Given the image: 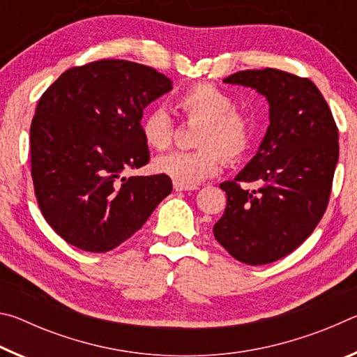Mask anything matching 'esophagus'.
<instances>
[{
    "instance_id": "1",
    "label": "esophagus",
    "mask_w": 357,
    "mask_h": 357,
    "mask_svg": "<svg viewBox=\"0 0 357 357\" xmlns=\"http://www.w3.org/2000/svg\"><path fill=\"white\" fill-rule=\"evenodd\" d=\"M173 187L176 192H183V190H195L198 189L197 185H185V184H179V183H173Z\"/></svg>"
}]
</instances>
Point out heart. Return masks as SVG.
<instances>
[{
    "label": "heart",
    "mask_w": 357,
    "mask_h": 357,
    "mask_svg": "<svg viewBox=\"0 0 357 357\" xmlns=\"http://www.w3.org/2000/svg\"><path fill=\"white\" fill-rule=\"evenodd\" d=\"M174 107L187 119L200 121L195 151H173L157 157V173L174 183L192 185L208 179L220 170L223 157L239 160L252 143V123L244 112L233 107V99L222 89L208 83L192 84L174 99ZM174 124L168 113L155 108L142 119V135L149 148L164 151L173 142Z\"/></svg>",
    "instance_id": "heart-1"
}]
</instances>
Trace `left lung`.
Segmentation results:
<instances>
[{"label":"left lung","mask_w":357,"mask_h":357,"mask_svg":"<svg viewBox=\"0 0 357 357\" xmlns=\"http://www.w3.org/2000/svg\"><path fill=\"white\" fill-rule=\"evenodd\" d=\"M223 82L263 94L271 124L244 170L220 184L227 208L214 238L241 263L268 264L298 249L321 220L338 160V129L309 78L266 68Z\"/></svg>","instance_id":"1"}]
</instances>
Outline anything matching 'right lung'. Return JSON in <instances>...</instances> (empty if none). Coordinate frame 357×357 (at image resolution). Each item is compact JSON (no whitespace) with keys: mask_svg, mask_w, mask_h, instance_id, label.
I'll return each instance as SVG.
<instances>
[{"mask_svg":"<svg viewBox=\"0 0 357 357\" xmlns=\"http://www.w3.org/2000/svg\"><path fill=\"white\" fill-rule=\"evenodd\" d=\"M170 89L149 66L99 59L66 70L40 96L29 129L34 193L66 243L112 250L170 195L165 174L123 176L149 162L143 110Z\"/></svg>","mask_w":357,"mask_h":357,"instance_id":"obj_1","label":"right lung"}]
</instances>
